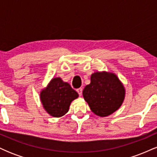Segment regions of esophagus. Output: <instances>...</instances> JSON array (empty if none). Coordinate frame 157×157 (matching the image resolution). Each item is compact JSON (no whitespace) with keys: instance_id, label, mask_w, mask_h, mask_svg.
<instances>
[{"instance_id":"34e87169","label":"esophagus","mask_w":157,"mask_h":157,"mask_svg":"<svg viewBox=\"0 0 157 157\" xmlns=\"http://www.w3.org/2000/svg\"><path fill=\"white\" fill-rule=\"evenodd\" d=\"M77 93L79 94V95H80V96H81V95H82V89H77Z\"/></svg>"}]
</instances>
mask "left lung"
Wrapping results in <instances>:
<instances>
[{
    "label": "left lung",
    "instance_id": "8db88e82",
    "mask_svg": "<svg viewBox=\"0 0 157 157\" xmlns=\"http://www.w3.org/2000/svg\"><path fill=\"white\" fill-rule=\"evenodd\" d=\"M82 95L91 111L104 117L120 109L125 89L114 73L96 71L91 75V82L84 88Z\"/></svg>",
    "mask_w": 157,
    "mask_h": 157
}]
</instances>
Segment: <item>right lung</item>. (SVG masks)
Wrapping results in <instances>:
<instances>
[{"mask_svg": "<svg viewBox=\"0 0 157 157\" xmlns=\"http://www.w3.org/2000/svg\"><path fill=\"white\" fill-rule=\"evenodd\" d=\"M79 94L60 77H54L40 94L45 111L53 117H61L68 111L71 102Z\"/></svg>", "mask_w": 157, "mask_h": 157, "instance_id": "1", "label": "right lung"}]
</instances>
